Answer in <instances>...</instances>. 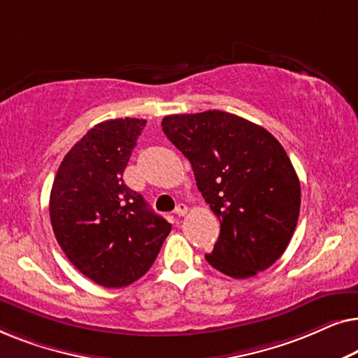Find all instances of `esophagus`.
<instances>
[{
	"mask_svg": "<svg viewBox=\"0 0 358 358\" xmlns=\"http://www.w3.org/2000/svg\"><path fill=\"white\" fill-rule=\"evenodd\" d=\"M174 213L178 215V217H184L185 213H187V207H185L184 203H179L178 207H176V210H174Z\"/></svg>",
	"mask_w": 358,
	"mask_h": 358,
	"instance_id": "obj_1",
	"label": "esophagus"
}]
</instances>
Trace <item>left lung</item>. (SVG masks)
<instances>
[{
    "mask_svg": "<svg viewBox=\"0 0 358 358\" xmlns=\"http://www.w3.org/2000/svg\"><path fill=\"white\" fill-rule=\"evenodd\" d=\"M169 141L190 161L197 187L220 220L205 259L249 278L282 256L300 215V180L283 146L261 125L229 112L166 115Z\"/></svg>",
    "mask_w": 358,
    "mask_h": 358,
    "instance_id": "1",
    "label": "left lung"
}]
</instances>
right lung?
Segmentation results:
<instances>
[{"instance_id": "1", "label": "right lung", "mask_w": 358, "mask_h": 358, "mask_svg": "<svg viewBox=\"0 0 358 358\" xmlns=\"http://www.w3.org/2000/svg\"><path fill=\"white\" fill-rule=\"evenodd\" d=\"M143 119L92 127L63 158L50 192V222L63 252L97 285L122 288L153 266L171 223L124 184Z\"/></svg>"}]
</instances>
